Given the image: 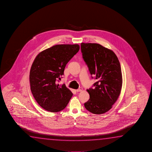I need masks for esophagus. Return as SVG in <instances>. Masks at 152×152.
<instances>
[{
    "instance_id": "1",
    "label": "esophagus",
    "mask_w": 152,
    "mask_h": 152,
    "mask_svg": "<svg viewBox=\"0 0 152 152\" xmlns=\"http://www.w3.org/2000/svg\"><path fill=\"white\" fill-rule=\"evenodd\" d=\"M77 92H80V91H83V88H79L78 89L76 90Z\"/></svg>"
}]
</instances>
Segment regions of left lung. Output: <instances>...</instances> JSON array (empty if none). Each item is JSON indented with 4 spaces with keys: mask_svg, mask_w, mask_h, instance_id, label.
Listing matches in <instances>:
<instances>
[{
    "mask_svg": "<svg viewBox=\"0 0 152 152\" xmlns=\"http://www.w3.org/2000/svg\"><path fill=\"white\" fill-rule=\"evenodd\" d=\"M81 49L90 74L97 80L93 85L95 88L87 90L90 98L84 104L85 108L93 114L105 113L112 107L121 93L120 63L112 50L99 44L81 43Z\"/></svg>",
    "mask_w": 152,
    "mask_h": 152,
    "instance_id": "obj_1",
    "label": "left lung"
}]
</instances>
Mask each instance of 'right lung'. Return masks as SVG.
<instances>
[{
    "label": "right lung",
    "instance_id": "right-lung-1",
    "mask_svg": "<svg viewBox=\"0 0 152 152\" xmlns=\"http://www.w3.org/2000/svg\"><path fill=\"white\" fill-rule=\"evenodd\" d=\"M75 45H56L40 52L37 56L30 71L31 92L42 108L57 112L67 106L73 94L64 84H58L66 65L79 52Z\"/></svg>",
    "mask_w": 152,
    "mask_h": 152
}]
</instances>
